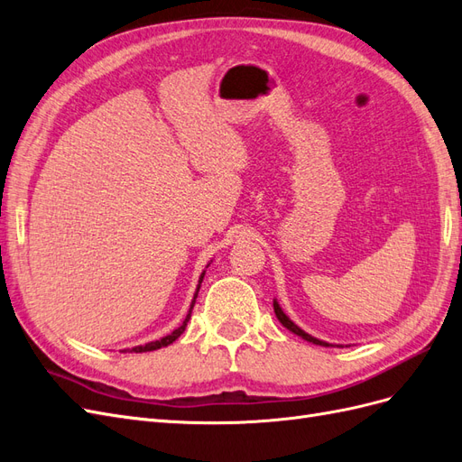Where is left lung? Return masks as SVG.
I'll return each mask as SVG.
<instances>
[{
    "mask_svg": "<svg viewBox=\"0 0 462 462\" xmlns=\"http://www.w3.org/2000/svg\"><path fill=\"white\" fill-rule=\"evenodd\" d=\"M273 310H275V316H277V319L282 321V324L289 329V331H292V333H297L299 337H302L304 341H310V343H314V345H321V346H328V343L326 341H319V339H316V337H312V335H309L306 331H302L299 326H295L292 324V321L283 314V310L279 309V304L277 302H273Z\"/></svg>",
    "mask_w": 462,
    "mask_h": 462,
    "instance_id": "left-lung-1",
    "label": "left lung"
}]
</instances>
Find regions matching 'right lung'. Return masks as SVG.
Instances as JSON below:
<instances>
[{
    "label": "right lung",
    "mask_w": 462,
    "mask_h": 462,
    "mask_svg": "<svg viewBox=\"0 0 462 462\" xmlns=\"http://www.w3.org/2000/svg\"><path fill=\"white\" fill-rule=\"evenodd\" d=\"M202 279H204V273L200 275V283H202ZM199 289H200V285H199ZM199 289H197V295H199ZM197 295H194V299H197ZM192 306H194V300H192V304H190V310H189V314H187V318H185V321L183 324H180V328H177L173 333H170V335H165L163 339H160V341H152V343H148V345H143V346H134L133 351L134 353H148V351H156V348H162V346H167V345H171L180 333L185 331V328H187V321L190 319V312H192Z\"/></svg>",
    "instance_id": "right-lung-1"
}]
</instances>
